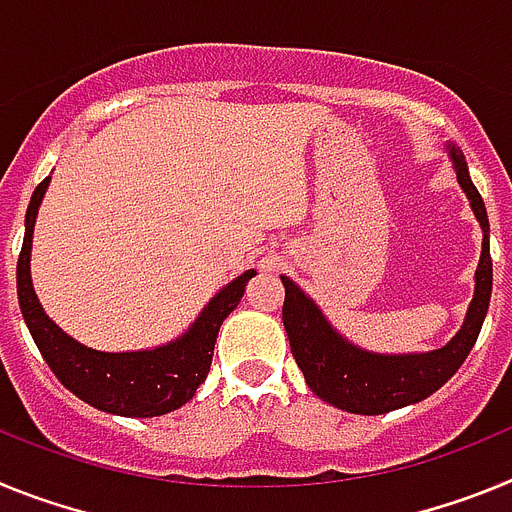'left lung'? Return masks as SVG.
<instances>
[{
    "instance_id": "1",
    "label": "left lung",
    "mask_w": 512,
    "mask_h": 512,
    "mask_svg": "<svg viewBox=\"0 0 512 512\" xmlns=\"http://www.w3.org/2000/svg\"><path fill=\"white\" fill-rule=\"evenodd\" d=\"M456 176L461 189L472 200V210L485 230L482 259L477 266V289L469 305L467 323L438 351L415 356H379L359 351L343 341L336 330L325 323L320 310L302 295L295 284L282 277L284 307L282 320L287 328L289 346L305 382L320 400L356 415H382L425 400L456 374L477 341L492 295V259H490V223L485 202L469 179L467 164L456 148H451Z\"/></svg>"
}]
</instances>
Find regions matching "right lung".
<instances>
[{
    "label": "right lung",
    "instance_id": "1",
    "mask_svg": "<svg viewBox=\"0 0 512 512\" xmlns=\"http://www.w3.org/2000/svg\"><path fill=\"white\" fill-rule=\"evenodd\" d=\"M48 182L51 179H43L35 187L25 215V241L17 259V297H20L22 318L45 364L51 366V372L66 390L102 413L122 415V418H153V415H166L182 408L207 379L212 354H215L217 330L238 307L243 289L256 271L248 269L220 295L212 297L200 320L176 343L161 346L156 351H133V354H104V351L81 346L58 325H53V320H48L30 282L35 215H38Z\"/></svg>",
    "mask_w": 512,
    "mask_h": 512
}]
</instances>
